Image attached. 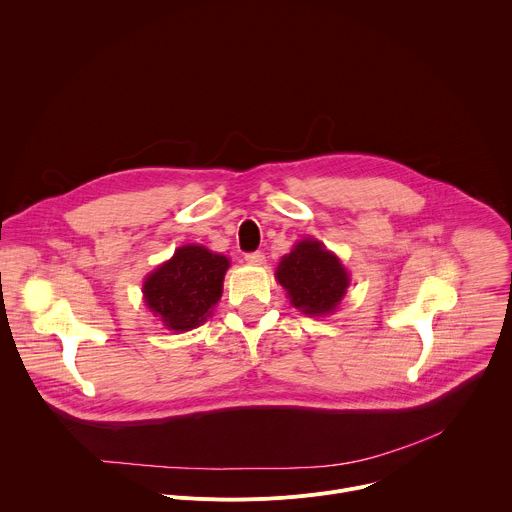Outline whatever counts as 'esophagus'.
Wrapping results in <instances>:
<instances>
[{"mask_svg": "<svg viewBox=\"0 0 512 512\" xmlns=\"http://www.w3.org/2000/svg\"><path fill=\"white\" fill-rule=\"evenodd\" d=\"M244 258L248 264H254V266H262L266 262V256L262 252H248Z\"/></svg>", "mask_w": 512, "mask_h": 512, "instance_id": "esophagus-1", "label": "esophagus"}]
</instances>
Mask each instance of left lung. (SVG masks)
I'll return each mask as SVG.
<instances>
[{
    "instance_id": "left-lung-1",
    "label": "left lung",
    "mask_w": 512,
    "mask_h": 512,
    "mask_svg": "<svg viewBox=\"0 0 512 512\" xmlns=\"http://www.w3.org/2000/svg\"><path fill=\"white\" fill-rule=\"evenodd\" d=\"M276 280L286 290L290 304L308 316L334 312L350 284L338 256L314 238L300 240L290 254L282 256Z\"/></svg>"
}]
</instances>
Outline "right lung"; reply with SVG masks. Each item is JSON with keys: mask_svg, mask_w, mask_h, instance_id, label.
<instances>
[{"mask_svg": "<svg viewBox=\"0 0 512 512\" xmlns=\"http://www.w3.org/2000/svg\"><path fill=\"white\" fill-rule=\"evenodd\" d=\"M230 260L200 244L180 246L144 282V300L168 330L186 332L212 314Z\"/></svg>", "mask_w": 512, "mask_h": 512, "instance_id": "right-lung-1", "label": "right lung"}]
</instances>
